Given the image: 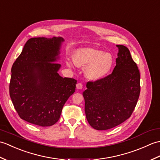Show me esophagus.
I'll use <instances>...</instances> for the list:
<instances>
[{"label": "esophagus", "mask_w": 160, "mask_h": 160, "mask_svg": "<svg viewBox=\"0 0 160 160\" xmlns=\"http://www.w3.org/2000/svg\"><path fill=\"white\" fill-rule=\"evenodd\" d=\"M76 87H77V89L78 90H81L83 88V84L81 83H78L76 85Z\"/></svg>", "instance_id": "34e87169"}]
</instances>
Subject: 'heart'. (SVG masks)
<instances>
[{
  "instance_id": "1",
  "label": "heart",
  "mask_w": 160,
  "mask_h": 160,
  "mask_svg": "<svg viewBox=\"0 0 160 160\" xmlns=\"http://www.w3.org/2000/svg\"><path fill=\"white\" fill-rule=\"evenodd\" d=\"M74 64L81 68H87L86 76L92 81H99L107 77L113 68L114 59L112 54L94 48H81L73 55ZM68 66H72L70 62Z\"/></svg>"
}]
</instances>
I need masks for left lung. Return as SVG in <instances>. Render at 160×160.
<instances>
[{
  "instance_id": "1",
  "label": "left lung",
  "mask_w": 160,
  "mask_h": 160,
  "mask_svg": "<svg viewBox=\"0 0 160 160\" xmlns=\"http://www.w3.org/2000/svg\"><path fill=\"white\" fill-rule=\"evenodd\" d=\"M118 48L116 65L103 79L87 83L83 92L88 122L97 130H107L125 122L132 114L140 92V75L129 50Z\"/></svg>"
}]
</instances>
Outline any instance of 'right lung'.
I'll use <instances>...</instances> for the list:
<instances>
[{"label": "right lung", "instance_id": "right-lung-1", "mask_svg": "<svg viewBox=\"0 0 160 160\" xmlns=\"http://www.w3.org/2000/svg\"><path fill=\"white\" fill-rule=\"evenodd\" d=\"M61 37L28 40L12 67L9 95L22 120L41 127L58 121L62 108L75 92L77 81L58 74Z\"/></svg>", "mask_w": 160, "mask_h": 160}]
</instances>
